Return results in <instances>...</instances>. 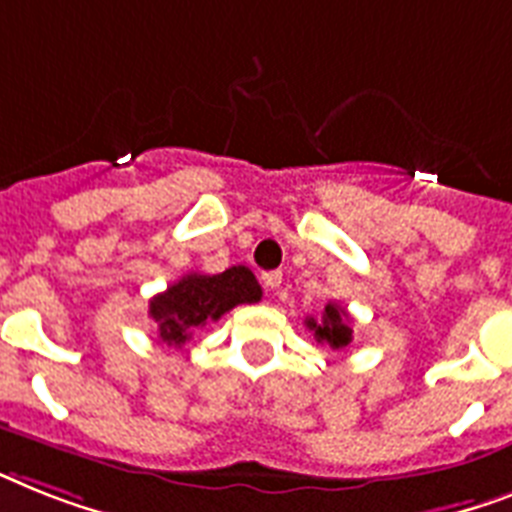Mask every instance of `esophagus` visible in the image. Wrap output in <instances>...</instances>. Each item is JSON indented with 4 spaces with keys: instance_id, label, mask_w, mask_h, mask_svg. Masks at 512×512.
Segmentation results:
<instances>
[{
    "instance_id": "esophagus-1",
    "label": "esophagus",
    "mask_w": 512,
    "mask_h": 512,
    "mask_svg": "<svg viewBox=\"0 0 512 512\" xmlns=\"http://www.w3.org/2000/svg\"><path fill=\"white\" fill-rule=\"evenodd\" d=\"M261 282H264V287H269V290H277V287L282 285V272H264L261 274Z\"/></svg>"
}]
</instances>
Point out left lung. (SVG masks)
Returning <instances> with one entry per match:
<instances>
[{
	"label": "left lung",
	"mask_w": 512,
	"mask_h": 512,
	"mask_svg": "<svg viewBox=\"0 0 512 512\" xmlns=\"http://www.w3.org/2000/svg\"><path fill=\"white\" fill-rule=\"evenodd\" d=\"M306 327L314 329L316 342H327L332 350L345 348V345H350V340H353L348 311L337 306V303H327V306H324V314L319 322H316V319H306Z\"/></svg>",
	"instance_id": "obj_1"
}]
</instances>
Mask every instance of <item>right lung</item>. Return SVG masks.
Returning <instances> with one entry per match:
<instances>
[{
    "label": "right lung",
    "mask_w": 512,
    "mask_h": 512,
    "mask_svg": "<svg viewBox=\"0 0 512 512\" xmlns=\"http://www.w3.org/2000/svg\"><path fill=\"white\" fill-rule=\"evenodd\" d=\"M261 285L248 266H230L222 274H185L164 293L154 295L149 314L159 324L164 345L183 348L193 329L217 322L240 303H259Z\"/></svg>",
    "instance_id": "right-lung-1"
}]
</instances>
